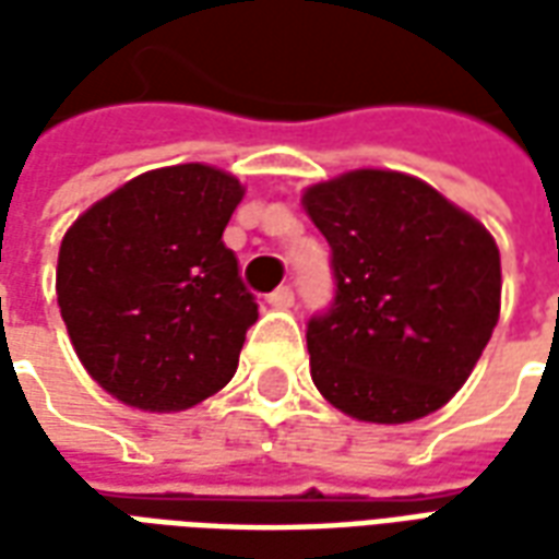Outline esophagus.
<instances>
[{
    "mask_svg": "<svg viewBox=\"0 0 559 559\" xmlns=\"http://www.w3.org/2000/svg\"><path fill=\"white\" fill-rule=\"evenodd\" d=\"M293 299H296V296H293V287H287V284H284V287H278L275 293H269V305H272V308H278V311H287V308H293Z\"/></svg>",
    "mask_w": 559,
    "mask_h": 559,
    "instance_id": "34e87169",
    "label": "esophagus"
}]
</instances>
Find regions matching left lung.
Listing matches in <instances>:
<instances>
[{
	"label": "left lung",
	"instance_id": "obj_1",
	"mask_svg": "<svg viewBox=\"0 0 559 559\" xmlns=\"http://www.w3.org/2000/svg\"><path fill=\"white\" fill-rule=\"evenodd\" d=\"M305 212L332 248L335 302L308 320L311 380L359 421L401 425L464 386L500 317V251L416 176L350 170Z\"/></svg>",
	"mask_w": 559,
	"mask_h": 559
}]
</instances>
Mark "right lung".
Listing matches in <instances>:
<instances>
[{
    "mask_svg": "<svg viewBox=\"0 0 559 559\" xmlns=\"http://www.w3.org/2000/svg\"><path fill=\"white\" fill-rule=\"evenodd\" d=\"M245 188L209 164L140 173L80 215L56 296L90 377L128 407L188 411L230 383L257 302L224 227Z\"/></svg>",
    "mask_w": 559,
    "mask_h": 559,
    "instance_id": "1",
    "label": "right lung"
}]
</instances>
